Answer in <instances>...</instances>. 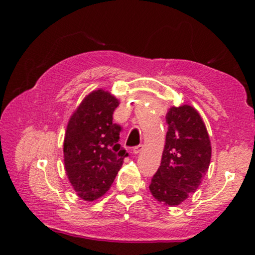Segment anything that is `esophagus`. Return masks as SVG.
Instances as JSON below:
<instances>
[{"instance_id": "34e87169", "label": "esophagus", "mask_w": 255, "mask_h": 255, "mask_svg": "<svg viewBox=\"0 0 255 255\" xmlns=\"http://www.w3.org/2000/svg\"><path fill=\"white\" fill-rule=\"evenodd\" d=\"M141 150H143V145H138V146H136V147H133L132 153L133 154H138V153H140Z\"/></svg>"}]
</instances>
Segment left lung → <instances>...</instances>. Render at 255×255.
<instances>
[{
	"label": "left lung",
	"instance_id": "left-lung-1",
	"mask_svg": "<svg viewBox=\"0 0 255 255\" xmlns=\"http://www.w3.org/2000/svg\"><path fill=\"white\" fill-rule=\"evenodd\" d=\"M161 166L149 185L161 204L176 207L196 192L209 169L211 144L201 116L189 105L171 107Z\"/></svg>",
	"mask_w": 255,
	"mask_h": 255
}]
</instances>
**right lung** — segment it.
<instances>
[{
  "label": "right lung",
  "mask_w": 255,
  "mask_h": 255,
  "mask_svg": "<svg viewBox=\"0 0 255 255\" xmlns=\"http://www.w3.org/2000/svg\"><path fill=\"white\" fill-rule=\"evenodd\" d=\"M119 100L99 89L86 96L68 120L64 138V167L77 197L94 201L110 189L126 150L118 144L120 128L112 124Z\"/></svg>",
  "instance_id": "obj_1"
}]
</instances>
